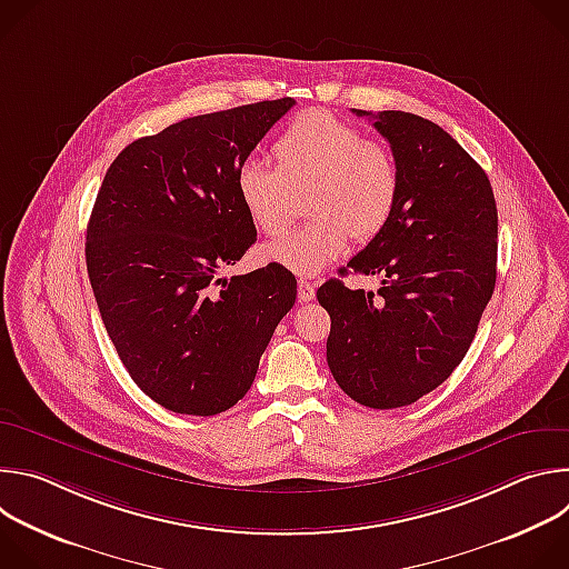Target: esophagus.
I'll return each mask as SVG.
<instances>
[{
  "label": "esophagus",
  "instance_id": "esophagus-1",
  "mask_svg": "<svg viewBox=\"0 0 569 569\" xmlns=\"http://www.w3.org/2000/svg\"><path fill=\"white\" fill-rule=\"evenodd\" d=\"M297 297H299V301H312L315 299V283H310L306 279H299Z\"/></svg>",
  "mask_w": 569,
  "mask_h": 569
}]
</instances>
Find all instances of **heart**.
I'll return each mask as SVG.
<instances>
[{
    "instance_id": "obj_1",
    "label": "heart",
    "mask_w": 569,
    "mask_h": 569,
    "mask_svg": "<svg viewBox=\"0 0 569 569\" xmlns=\"http://www.w3.org/2000/svg\"><path fill=\"white\" fill-rule=\"evenodd\" d=\"M277 167L246 159L236 171V193L248 218L270 238L283 236L297 216L295 193H308L315 216L301 229L266 248V259L301 277L336 261L349 236L369 240L389 222L400 176L393 154L338 117L308 110L274 143Z\"/></svg>"
}]
</instances>
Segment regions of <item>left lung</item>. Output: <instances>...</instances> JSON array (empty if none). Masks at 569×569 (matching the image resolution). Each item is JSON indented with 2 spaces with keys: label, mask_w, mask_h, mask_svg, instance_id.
<instances>
[{
  "label": "left lung",
  "mask_w": 569,
  "mask_h": 569,
  "mask_svg": "<svg viewBox=\"0 0 569 569\" xmlns=\"http://www.w3.org/2000/svg\"><path fill=\"white\" fill-rule=\"evenodd\" d=\"M353 112L389 141L400 176L389 222L347 263L382 288L373 295L331 279L317 301L331 315L336 382L367 408L393 410L463 360L496 288L498 207L481 167L437 123L398 110Z\"/></svg>",
  "instance_id": "left-lung-1"
}]
</instances>
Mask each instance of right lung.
I'll return each mask as SVG.
<instances>
[{
    "label": "right lung",
    "mask_w": 569,
    "mask_h": 569,
    "mask_svg": "<svg viewBox=\"0 0 569 569\" xmlns=\"http://www.w3.org/2000/svg\"><path fill=\"white\" fill-rule=\"evenodd\" d=\"M292 106L261 101L141 137L99 189L86 261L101 319L130 378L171 412L233 408L297 299L277 263L220 277L257 240L236 171Z\"/></svg>",
    "instance_id": "obj_1"
}]
</instances>
